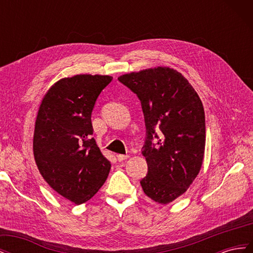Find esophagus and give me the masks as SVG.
Here are the masks:
<instances>
[{"label":"esophagus","instance_id":"obj_1","mask_svg":"<svg viewBox=\"0 0 253 253\" xmlns=\"http://www.w3.org/2000/svg\"><path fill=\"white\" fill-rule=\"evenodd\" d=\"M127 158H128V155H122V154L117 155V159L119 160V162H124V160H126Z\"/></svg>","mask_w":253,"mask_h":253}]
</instances>
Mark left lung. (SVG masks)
<instances>
[{
    "label": "left lung",
    "mask_w": 253,
    "mask_h": 253,
    "mask_svg": "<svg viewBox=\"0 0 253 253\" xmlns=\"http://www.w3.org/2000/svg\"><path fill=\"white\" fill-rule=\"evenodd\" d=\"M118 80L141 101L147 127L141 153L148 164L140 181L143 192L158 204H169L186 192L203 165L206 124L201 98L170 67L133 72ZM157 128L162 131L159 136ZM154 139L157 145L151 142Z\"/></svg>",
    "instance_id": "left-lung-1"
}]
</instances>
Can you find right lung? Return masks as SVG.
<instances>
[{
	"instance_id": "1",
	"label": "right lung",
	"mask_w": 253,
	"mask_h": 253,
	"mask_svg": "<svg viewBox=\"0 0 253 253\" xmlns=\"http://www.w3.org/2000/svg\"><path fill=\"white\" fill-rule=\"evenodd\" d=\"M111 76L76 75L57 81L43 97L36 118L34 156L49 187L80 205L102 187L111 163L93 135L91 112Z\"/></svg>"
}]
</instances>
